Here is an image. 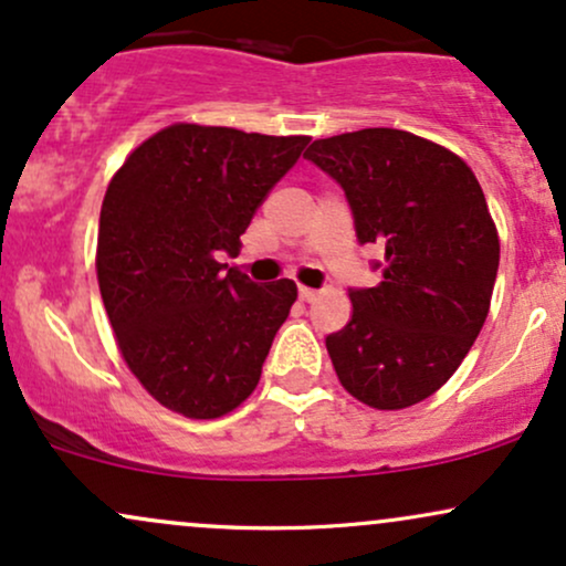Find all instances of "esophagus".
Masks as SVG:
<instances>
[{
	"label": "esophagus",
	"mask_w": 566,
	"mask_h": 566,
	"mask_svg": "<svg viewBox=\"0 0 566 566\" xmlns=\"http://www.w3.org/2000/svg\"><path fill=\"white\" fill-rule=\"evenodd\" d=\"M297 295H301V301H303V303H314L316 297H319V292H316V290H308V287H301V290H297Z\"/></svg>",
	"instance_id": "1"
}]
</instances>
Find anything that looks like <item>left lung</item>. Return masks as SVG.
Segmentation results:
<instances>
[{
	"mask_svg": "<svg viewBox=\"0 0 566 566\" xmlns=\"http://www.w3.org/2000/svg\"><path fill=\"white\" fill-rule=\"evenodd\" d=\"M346 193L359 244H378V287H350L354 316L327 335L343 388L375 409L439 391L484 327L500 242L476 175L405 129L369 127L305 151Z\"/></svg>",
	"mask_w": 566,
	"mask_h": 566,
	"instance_id": "left-lung-1",
	"label": "left lung"
}]
</instances>
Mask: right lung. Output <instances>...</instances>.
I'll use <instances>...</instances> for the list:
<instances>
[{"mask_svg":"<svg viewBox=\"0 0 566 566\" xmlns=\"http://www.w3.org/2000/svg\"><path fill=\"white\" fill-rule=\"evenodd\" d=\"M311 138L172 125L108 184L97 284L127 367L172 412L210 420L255 391L295 282L220 263Z\"/></svg>","mask_w":566,"mask_h":566,"instance_id":"obj_1","label":"right lung"}]
</instances>
